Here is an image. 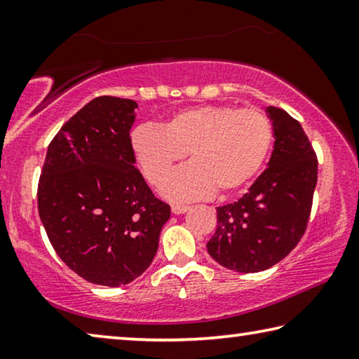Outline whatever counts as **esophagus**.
I'll return each mask as SVG.
<instances>
[{
	"label": "esophagus",
	"mask_w": 359,
	"mask_h": 359,
	"mask_svg": "<svg viewBox=\"0 0 359 359\" xmlns=\"http://www.w3.org/2000/svg\"><path fill=\"white\" fill-rule=\"evenodd\" d=\"M171 209H172L175 215H179V214H184V212L188 210V205H185V204H172Z\"/></svg>",
	"instance_id": "esophagus-1"
}]
</instances>
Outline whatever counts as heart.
I'll return each mask as SVG.
<instances>
[{
    "label": "heart",
    "mask_w": 359,
    "mask_h": 359,
    "mask_svg": "<svg viewBox=\"0 0 359 359\" xmlns=\"http://www.w3.org/2000/svg\"><path fill=\"white\" fill-rule=\"evenodd\" d=\"M274 126L259 109L193 106L172 114L160 130L141 125L131 149L150 185L160 187L187 153L192 165L163 185L171 199H194L245 187L269 154Z\"/></svg>",
    "instance_id": "1"
}]
</instances>
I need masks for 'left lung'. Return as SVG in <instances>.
<instances>
[{
    "mask_svg": "<svg viewBox=\"0 0 359 359\" xmlns=\"http://www.w3.org/2000/svg\"><path fill=\"white\" fill-rule=\"evenodd\" d=\"M274 125L269 168L238 201L217 208V229L208 252L238 272H259L277 264L297 245L311 218L318 160L299 121L267 107Z\"/></svg>",
    "mask_w": 359,
    "mask_h": 359,
    "instance_id": "1",
    "label": "left lung"
}]
</instances>
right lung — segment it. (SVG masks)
Listing matches in <instances>:
<instances>
[{"label":"right lung","instance_id":"right-lung-1","mask_svg":"<svg viewBox=\"0 0 359 359\" xmlns=\"http://www.w3.org/2000/svg\"><path fill=\"white\" fill-rule=\"evenodd\" d=\"M136 101L98 96L48 144L38 184L47 238L87 282L121 287L150 266L169 204L136 168L130 130Z\"/></svg>","mask_w":359,"mask_h":359}]
</instances>
